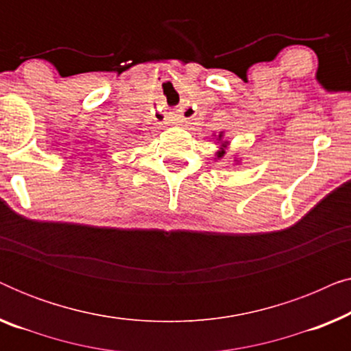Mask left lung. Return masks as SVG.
I'll list each match as a JSON object with an SVG mask.
<instances>
[{
  "label": "left lung",
  "mask_w": 351,
  "mask_h": 351,
  "mask_svg": "<svg viewBox=\"0 0 351 351\" xmlns=\"http://www.w3.org/2000/svg\"><path fill=\"white\" fill-rule=\"evenodd\" d=\"M219 137H222V134H220ZM223 148H225V143H223ZM223 148H222V150H220V152H217V158H222V156L225 155V150H223Z\"/></svg>",
  "instance_id": "1"
}]
</instances>
